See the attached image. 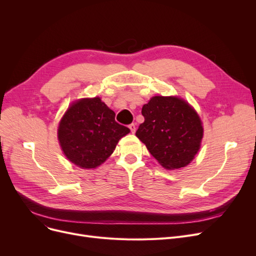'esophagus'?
<instances>
[{"label":"esophagus","mask_w":256,"mask_h":256,"mask_svg":"<svg viewBox=\"0 0 256 256\" xmlns=\"http://www.w3.org/2000/svg\"><path fill=\"white\" fill-rule=\"evenodd\" d=\"M128 128H130V132L134 134L136 132V124H130V126H128Z\"/></svg>","instance_id":"esophagus-1"}]
</instances>
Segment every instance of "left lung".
Returning <instances> with one entry per match:
<instances>
[{"instance_id": "1", "label": "left lung", "mask_w": 256, "mask_h": 256, "mask_svg": "<svg viewBox=\"0 0 256 256\" xmlns=\"http://www.w3.org/2000/svg\"><path fill=\"white\" fill-rule=\"evenodd\" d=\"M144 122L136 136L166 169H180L200 148L204 128L197 113L184 100L154 96L142 108Z\"/></svg>"}]
</instances>
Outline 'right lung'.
Segmentation results:
<instances>
[{
    "instance_id": "right-lung-1",
    "label": "right lung",
    "mask_w": 256,
    "mask_h": 256,
    "mask_svg": "<svg viewBox=\"0 0 256 256\" xmlns=\"http://www.w3.org/2000/svg\"><path fill=\"white\" fill-rule=\"evenodd\" d=\"M130 128L115 121V113L100 98L72 104L58 128L61 148L70 162L90 169L102 164Z\"/></svg>"
}]
</instances>
